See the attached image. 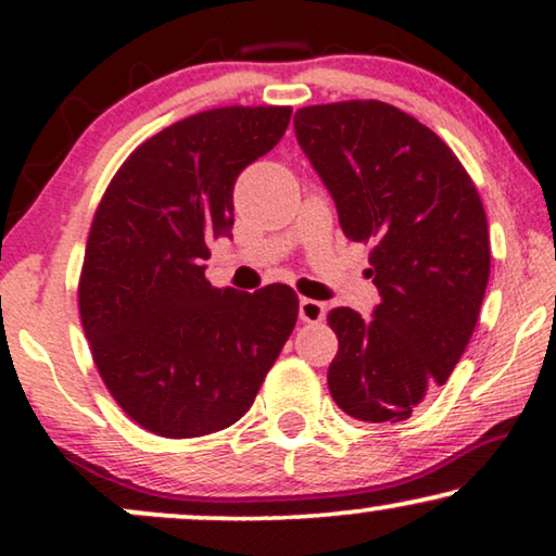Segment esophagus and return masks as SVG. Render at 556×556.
Listing matches in <instances>:
<instances>
[{
	"label": "esophagus",
	"mask_w": 556,
	"mask_h": 556,
	"mask_svg": "<svg viewBox=\"0 0 556 556\" xmlns=\"http://www.w3.org/2000/svg\"><path fill=\"white\" fill-rule=\"evenodd\" d=\"M326 316V306L321 301L314 299H301L299 303V318L303 324H321Z\"/></svg>",
	"instance_id": "obj_1"
}]
</instances>
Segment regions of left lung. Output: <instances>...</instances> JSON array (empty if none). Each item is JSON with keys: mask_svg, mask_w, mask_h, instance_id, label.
<instances>
[{"mask_svg": "<svg viewBox=\"0 0 556 556\" xmlns=\"http://www.w3.org/2000/svg\"><path fill=\"white\" fill-rule=\"evenodd\" d=\"M295 139L337 202L349 240L369 242L371 318L333 308L337 405L402 422L447 382L473 337L491 273L489 223L473 179L435 131L382 101L295 111Z\"/></svg>", "mask_w": 556, "mask_h": 556, "instance_id": "8db88e82", "label": "left lung"}]
</instances>
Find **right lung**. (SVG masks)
Here are the masks:
<instances>
[{
    "instance_id": "obj_1",
    "label": "right lung",
    "mask_w": 556,
    "mask_h": 556,
    "mask_svg": "<svg viewBox=\"0 0 556 556\" xmlns=\"http://www.w3.org/2000/svg\"><path fill=\"white\" fill-rule=\"evenodd\" d=\"M291 105L194 113L143 141L111 179L83 257L78 306L111 397L143 430L200 438L253 405L299 318L283 283L212 288L235 179L286 134Z\"/></svg>"
}]
</instances>
